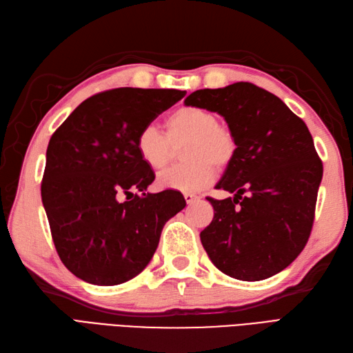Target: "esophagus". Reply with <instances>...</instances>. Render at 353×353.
Masks as SVG:
<instances>
[{"mask_svg":"<svg viewBox=\"0 0 353 353\" xmlns=\"http://www.w3.org/2000/svg\"><path fill=\"white\" fill-rule=\"evenodd\" d=\"M184 199H185V202H187L188 205H192V203H194V202H199V196H196V194H193V193H185V194H184Z\"/></svg>","mask_w":353,"mask_h":353,"instance_id":"esophagus-1","label":"esophagus"}]
</instances>
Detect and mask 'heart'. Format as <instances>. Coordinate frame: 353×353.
Masks as SVG:
<instances>
[{
	"label": "heart",
	"mask_w": 353,
	"mask_h": 353,
	"mask_svg": "<svg viewBox=\"0 0 353 353\" xmlns=\"http://www.w3.org/2000/svg\"><path fill=\"white\" fill-rule=\"evenodd\" d=\"M184 145L179 166L161 170L157 184L166 190L197 193L211 185L217 178V168L225 169L235 160L238 141L235 133L219 123L214 112L199 106H183L172 112L166 132L145 125L136 136V151L141 160L159 170L168 165L172 147Z\"/></svg>",
	"instance_id": "obj_1"
}]
</instances>
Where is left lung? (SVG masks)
<instances>
[{"label": "left lung", "mask_w": 353, "mask_h": 353, "mask_svg": "<svg viewBox=\"0 0 353 353\" xmlns=\"http://www.w3.org/2000/svg\"><path fill=\"white\" fill-rule=\"evenodd\" d=\"M184 103L217 112L238 141L216 185L234 197H206L214 219L201 232L205 252L229 277H272L296 259L313 228L323 166L310 132L277 96L250 82L197 90Z\"/></svg>", "instance_id": "8db88e82"}]
</instances>
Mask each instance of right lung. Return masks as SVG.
Instances as JSON below:
<instances>
[{"label":"right lung","mask_w":353,"mask_h":353,"mask_svg":"<svg viewBox=\"0 0 353 353\" xmlns=\"http://www.w3.org/2000/svg\"><path fill=\"white\" fill-rule=\"evenodd\" d=\"M184 96L103 91L82 101L50 137L41 201L59 259L77 279L115 286L136 277L165 223L185 206L179 192H145L156 175L136 151L141 128Z\"/></svg>","instance_id":"1"}]
</instances>
